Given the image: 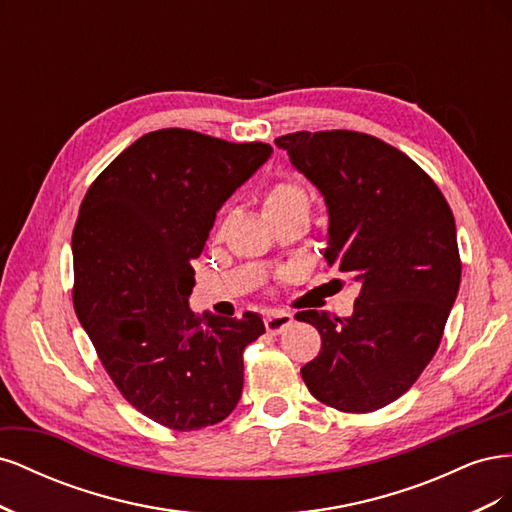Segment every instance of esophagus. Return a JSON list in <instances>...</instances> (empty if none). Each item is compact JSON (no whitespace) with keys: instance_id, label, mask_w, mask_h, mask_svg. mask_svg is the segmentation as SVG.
Here are the masks:
<instances>
[{"instance_id":"1","label":"esophagus","mask_w":512,"mask_h":512,"mask_svg":"<svg viewBox=\"0 0 512 512\" xmlns=\"http://www.w3.org/2000/svg\"><path fill=\"white\" fill-rule=\"evenodd\" d=\"M292 324V314L288 312H271L265 316V327L271 335H280Z\"/></svg>"}]
</instances>
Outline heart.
<instances>
[{
    "label": "heart",
    "instance_id": "1",
    "mask_svg": "<svg viewBox=\"0 0 512 512\" xmlns=\"http://www.w3.org/2000/svg\"><path fill=\"white\" fill-rule=\"evenodd\" d=\"M294 205H309L307 192L301 188L299 183H294V181L275 183L273 188L265 194V203H262L267 218H271V215L280 213V211H286Z\"/></svg>",
    "mask_w": 512,
    "mask_h": 512
}]
</instances>
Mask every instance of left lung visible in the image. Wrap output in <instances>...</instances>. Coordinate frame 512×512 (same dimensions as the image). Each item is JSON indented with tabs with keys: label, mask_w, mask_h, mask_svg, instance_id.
Listing matches in <instances>:
<instances>
[{
	"label": "left lung",
	"mask_w": 512,
	"mask_h": 512,
	"mask_svg": "<svg viewBox=\"0 0 512 512\" xmlns=\"http://www.w3.org/2000/svg\"><path fill=\"white\" fill-rule=\"evenodd\" d=\"M275 145L324 198L327 265L361 284L348 318L294 316L322 339L301 376L322 404L374 412L404 395L440 346L461 282L453 211L421 166L376 136L297 132Z\"/></svg>",
	"instance_id": "left-lung-1"
}]
</instances>
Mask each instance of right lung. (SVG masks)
I'll list each match as a JSON object with an SVG mask.
<instances>
[{
  "mask_svg": "<svg viewBox=\"0 0 512 512\" xmlns=\"http://www.w3.org/2000/svg\"><path fill=\"white\" fill-rule=\"evenodd\" d=\"M271 153L166 128L119 153L85 194L72 232L74 312L121 395L164 427L215 425L241 399L243 350L265 322L194 316L192 260Z\"/></svg>",
  "mask_w": 512,
  "mask_h": 512,
  "instance_id": "obj_1",
  "label": "right lung"
}]
</instances>
